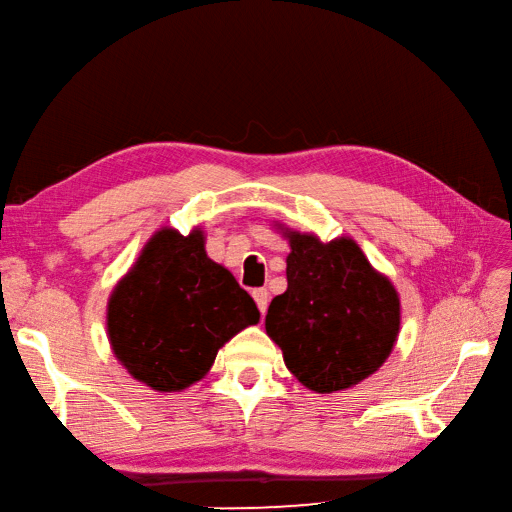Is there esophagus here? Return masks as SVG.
Instances as JSON below:
<instances>
[{"label": "esophagus", "instance_id": "1", "mask_svg": "<svg viewBox=\"0 0 512 512\" xmlns=\"http://www.w3.org/2000/svg\"><path fill=\"white\" fill-rule=\"evenodd\" d=\"M254 299H256V306L260 313H267V306H269V291L267 289H254Z\"/></svg>", "mask_w": 512, "mask_h": 512}]
</instances>
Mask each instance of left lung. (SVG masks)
Instances as JSON below:
<instances>
[{
  "label": "left lung",
  "instance_id": "obj_1",
  "mask_svg": "<svg viewBox=\"0 0 512 512\" xmlns=\"http://www.w3.org/2000/svg\"><path fill=\"white\" fill-rule=\"evenodd\" d=\"M286 291L271 299L265 328L306 389H350L378 371L400 332V297L352 239L321 243L284 232Z\"/></svg>",
  "mask_w": 512,
  "mask_h": 512
}]
</instances>
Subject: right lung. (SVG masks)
<instances>
[{
    "mask_svg": "<svg viewBox=\"0 0 512 512\" xmlns=\"http://www.w3.org/2000/svg\"><path fill=\"white\" fill-rule=\"evenodd\" d=\"M258 319L254 299L206 256L199 230L154 234L108 302L115 356L162 393L202 380L219 347Z\"/></svg>",
    "mask_w": 512,
    "mask_h": 512,
    "instance_id": "1",
    "label": "right lung"
}]
</instances>
